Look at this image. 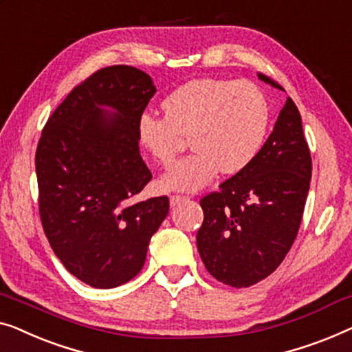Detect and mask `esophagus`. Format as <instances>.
Here are the masks:
<instances>
[{"label": "esophagus", "instance_id": "obj_1", "mask_svg": "<svg viewBox=\"0 0 352 352\" xmlns=\"http://www.w3.org/2000/svg\"><path fill=\"white\" fill-rule=\"evenodd\" d=\"M188 199V197H185V196H170V206L172 207H175L177 204H180V202H185Z\"/></svg>", "mask_w": 352, "mask_h": 352}]
</instances>
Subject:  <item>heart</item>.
I'll return each mask as SVG.
<instances>
[{
	"instance_id": "heart-1",
	"label": "heart",
	"mask_w": 352,
	"mask_h": 352,
	"mask_svg": "<svg viewBox=\"0 0 352 352\" xmlns=\"http://www.w3.org/2000/svg\"><path fill=\"white\" fill-rule=\"evenodd\" d=\"M164 118L142 113L137 140L160 164H170L190 137L191 155L160 178L166 191L192 192L219 170L232 175L258 156L271 121L263 91L250 81L201 78L182 84L162 100Z\"/></svg>"
}]
</instances>
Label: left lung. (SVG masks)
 Returning a JSON list of instances; mask_svg holds the SVG:
<instances>
[{"label": "left lung", "instance_id": "left-lung-1", "mask_svg": "<svg viewBox=\"0 0 352 352\" xmlns=\"http://www.w3.org/2000/svg\"><path fill=\"white\" fill-rule=\"evenodd\" d=\"M311 170L300 111L289 97L252 164L201 199L197 250L217 280L242 289L276 271L298 234Z\"/></svg>", "mask_w": 352, "mask_h": 352}]
</instances>
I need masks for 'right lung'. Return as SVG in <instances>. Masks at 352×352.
<instances>
[{"mask_svg": "<svg viewBox=\"0 0 352 352\" xmlns=\"http://www.w3.org/2000/svg\"><path fill=\"white\" fill-rule=\"evenodd\" d=\"M155 92L138 68H102L68 94L39 138L34 164L44 232L63 266L96 289L140 273L151 236L169 214L167 196L133 201L151 180L137 120Z\"/></svg>", "mask_w": 352, "mask_h": 352, "instance_id": "add662e5", "label": "right lung"}]
</instances>
